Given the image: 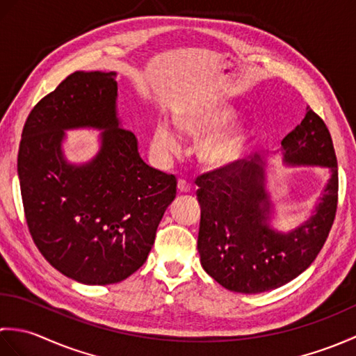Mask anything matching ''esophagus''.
I'll return each instance as SVG.
<instances>
[{"instance_id":"esophagus-1","label":"esophagus","mask_w":356,"mask_h":356,"mask_svg":"<svg viewBox=\"0 0 356 356\" xmlns=\"http://www.w3.org/2000/svg\"><path fill=\"white\" fill-rule=\"evenodd\" d=\"M177 190H179V193H190L191 190H193V186L186 182V180H182V179H179V182H177Z\"/></svg>"}]
</instances>
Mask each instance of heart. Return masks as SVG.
Returning a JSON list of instances; mask_svg holds the SVG:
<instances>
[{
    "mask_svg": "<svg viewBox=\"0 0 356 356\" xmlns=\"http://www.w3.org/2000/svg\"><path fill=\"white\" fill-rule=\"evenodd\" d=\"M228 116L229 111L223 107L194 110L180 115L177 118V125L184 133L199 138V136L209 133L213 128L225 122V119ZM245 139L246 131L241 125L223 128V130L211 134L209 138L200 143L199 159L202 163L213 166V168L228 165L240 154ZM151 145H153L154 153L163 161H168L170 157L179 154L180 149H182L179 134L174 131V128L166 120L157 122Z\"/></svg>",
    "mask_w": 356,
    "mask_h": 356,
    "instance_id": "obj_1",
    "label": "heart"
}]
</instances>
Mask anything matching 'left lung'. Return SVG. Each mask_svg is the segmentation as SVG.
Segmentation results:
<instances>
[{"label":"left lung","mask_w":356,"mask_h":356,"mask_svg":"<svg viewBox=\"0 0 356 356\" xmlns=\"http://www.w3.org/2000/svg\"><path fill=\"white\" fill-rule=\"evenodd\" d=\"M292 165L332 171L312 217L287 234L269 228V195L257 157L238 159L195 180L200 203L197 249L202 266L218 284L238 293H260L289 283L311 266L326 241L338 205V165L330 133L312 108L282 140Z\"/></svg>","instance_id":"obj_1"}]
</instances>
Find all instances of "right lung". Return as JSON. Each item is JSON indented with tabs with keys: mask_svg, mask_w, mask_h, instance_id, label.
I'll list each match as a JSON object with an SVG mask.
<instances>
[{
	"mask_svg": "<svg viewBox=\"0 0 356 356\" xmlns=\"http://www.w3.org/2000/svg\"><path fill=\"white\" fill-rule=\"evenodd\" d=\"M116 73L74 72L38 102L22 128L18 176L26 222L53 268L84 284L119 283L138 270L176 197L172 174L151 168L119 127ZM101 127L92 163L67 164L63 130Z\"/></svg>",
	"mask_w": 356,
	"mask_h": 356,
	"instance_id": "add662e5",
	"label": "right lung"
}]
</instances>
